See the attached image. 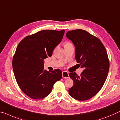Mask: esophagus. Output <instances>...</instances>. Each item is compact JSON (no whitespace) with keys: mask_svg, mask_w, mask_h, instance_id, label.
I'll list each match as a JSON object with an SVG mask.
<instances>
[{"mask_svg":"<svg viewBox=\"0 0 120 120\" xmlns=\"http://www.w3.org/2000/svg\"><path fill=\"white\" fill-rule=\"evenodd\" d=\"M62 77L63 78H69V73L66 71H63L62 72Z\"/></svg>","mask_w":120,"mask_h":120,"instance_id":"obj_1","label":"esophagus"}]
</instances>
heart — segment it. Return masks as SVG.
Instances as JSON below:
<instances>
[{
  "instance_id": "obj_1",
  "label": "heart",
  "mask_w": 120,
  "mask_h": 120,
  "mask_svg": "<svg viewBox=\"0 0 120 120\" xmlns=\"http://www.w3.org/2000/svg\"><path fill=\"white\" fill-rule=\"evenodd\" d=\"M68 44H70V43H69V42H68V43H66L65 45H68Z\"/></svg>"
}]
</instances>
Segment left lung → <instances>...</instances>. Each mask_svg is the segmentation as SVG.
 I'll list each match as a JSON object with an SVG mask.
<instances>
[{"label": "left lung", "instance_id": "8db88e82", "mask_svg": "<svg viewBox=\"0 0 120 120\" xmlns=\"http://www.w3.org/2000/svg\"><path fill=\"white\" fill-rule=\"evenodd\" d=\"M66 36L75 46L77 62L84 68L80 76L75 72L69 74L73 80L69 94L76 100H87L100 91L106 80L109 69L107 53L100 40L87 31L70 30Z\"/></svg>", "mask_w": 120, "mask_h": 120}]
</instances>
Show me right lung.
Returning a JSON list of instances; mask_svg holds the SVG:
<instances>
[{
  "instance_id": "right-lung-1",
  "label": "right lung",
  "mask_w": 120,
  "mask_h": 120,
  "mask_svg": "<svg viewBox=\"0 0 120 120\" xmlns=\"http://www.w3.org/2000/svg\"><path fill=\"white\" fill-rule=\"evenodd\" d=\"M65 30H44L25 37L16 48L12 66L16 82L26 95L39 100L48 96L62 71L44 70V60L51 57L61 42Z\"/></svg>"
}]
</instances>
